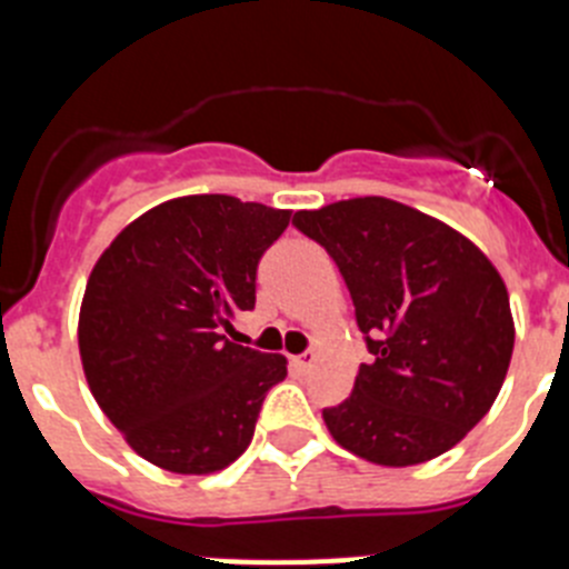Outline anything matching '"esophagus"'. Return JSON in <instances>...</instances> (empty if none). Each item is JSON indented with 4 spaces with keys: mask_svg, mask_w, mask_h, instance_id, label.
I'll return each mask as SVG.
<instances>
[{
    "mask_svg": "<svg viewBox=\"0 0 569 569\" xmlns=\"http://www.w3.org/2000/svg\"><path fill=\"white\" fill-rule=\"evenodd\" d=\"M313 361H316L313 353H299V356H293V359H290V365H293L296 373H308L310 367H313Z\"/></svg>",
    "mask_w": 569,
    "mask_h": 569,
    "instance_id": "esophagus-1",
    "label": "esophagus"
}]
</instances>
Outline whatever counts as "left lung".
<instances>
[{"mask_svg":"<svg viewBox=\"0 0 569 569\" xmlns=\"http://www.w3.org/2000/svg\"><path fill=\"white\" fill-rule=\"evenodd\" d=\"M293 224L336 261L373 356L353 393L325 407L345 450L385 467L459 445L510 367V296L470 239L407 204L365 196L299 210Z\"/></svg>","mask_w":569,"mask_h":569,"instance_id":"8db88e82","label":"left lung"}]
</instances>
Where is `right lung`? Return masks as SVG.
Listing matches in <instances>:
<instances>
[{"instance_id":"add662e5","label":"right lung","mask_w":569,"mask_h":569,"mask_svg":"<svg viewBox=\"0 0 569 569\" xmlns=\"http://www.w3.org/2000/svg\"><path fill=\"white\" fill-rule=\"evenodd\" d=\"M290 210L204 193L170 199L110 241L84 288L79 353L102 413L150 465L182 476L248 450L284 356L224 339L256 308V270Z\"/></svg>"}]
</instances>
